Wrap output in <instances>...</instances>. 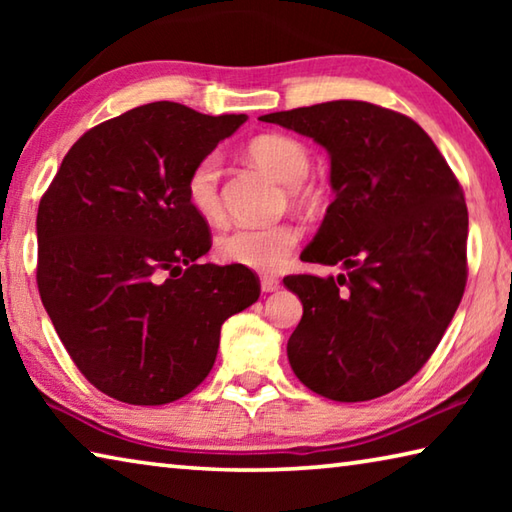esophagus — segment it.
<instances>
[{"label": "esophagus", "mask_w": 512, "mask_h": 512, "mask_svg": "<svg viewBox=\"0 0 512 512\" xmlns=\"http://www.w3.org/2000/svg\"><path fill=\"white\" fill-rule=\"evenodd\" d=\"M259 284H262V291H266V293L280 289V280H277V277H273V275H264L262 280H259Z\"/></svg>", "instance_id": "1"}]
</instances>
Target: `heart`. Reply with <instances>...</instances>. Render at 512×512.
<instances>
[{"mask_svg":"<svg viewBox=\"0 0 512 512\" xmlns=\"http://www.w3.org/2000/svg\"><path fill=\"white\" fill-rule=\"evenodd\" d=\"M248 155L259 167L271 171L277 180L289 185V194L296 201L309 196L307 178L311 169V153L305 142L291 135L266 133L248 142ZM185 194L192 210L205 221H219L223 216L221 198V158L207 153L187 173ZM302 232L293 223L275 225H235L216 239V255L223 262L255 268V271H277L289 262L300 244Z\"/></svg>","mask_w":512,"mask_h":512,"instance_id":"1","label":"heart"}]
</instances>
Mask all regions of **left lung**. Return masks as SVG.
Instances as JSON below:
<instances>
[{"instance_id":"left-lung-1","label":"left lung","mask_w":512,"mask_h":512,"mask_svg":"<svg viewBox=\"0 0 512 512\" xmlns=\"http://www.w3.org/2000/svg\"><path fill=\"white\" fill-rule=\"evenodd\" d=\"M325 146L336 198L302 259L339 277H284L302 318L287 343L309 391L366 402L406 384L458 309L467 282V205L431 137L402 112L327 101L259 117Z\"/></svg>"}]
</instances>
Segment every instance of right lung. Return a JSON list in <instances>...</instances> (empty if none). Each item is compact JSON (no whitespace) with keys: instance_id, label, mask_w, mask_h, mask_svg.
Wrapping results in <instances>:
<instances>
[{"instance_id":"obj_1","label":"right lung","mask_w":512,"mask_h":512,"mask_svg":"<svg viewBox=\"0 0 512 512\" xmlns=\"http://www.w3.org/2000/svg\"><path fill=\"white\" fill-rule=\"evenodd\" d=\"M173 101L74 142L38 207V291L69 357L119 402L180 400L210 375L221 325L259 298L246 266L201 264L210 225L189 169L244 124Z\"/></svg>"}]
</instances>
